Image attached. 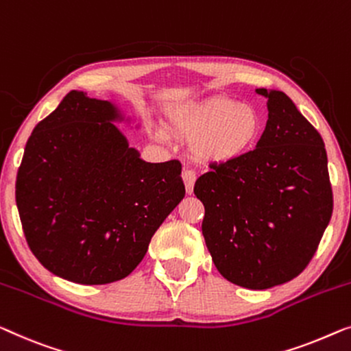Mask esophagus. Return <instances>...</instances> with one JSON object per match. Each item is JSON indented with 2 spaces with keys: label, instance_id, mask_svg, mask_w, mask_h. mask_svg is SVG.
I'll return each mask as SVG.
<instances>
[{
  "label": "esophagus",
  "instance_id": "esophagus-1",
  "mask_svg": "<svg viewBox=\"0 0 351 351\" xmlns=\"http://www.w3.org/2000/svg\"><path fill=\"white\" fill-rule=\"evenodd\" d=\"M182 177H184V184H185L186 193H188V195H191L193 186H195V182H196L195 171H191V169H188V167H185V169L182 171Z\"/></svg>",
  "mask_w": 351,
  "mask_h": 351
}]
</instances>
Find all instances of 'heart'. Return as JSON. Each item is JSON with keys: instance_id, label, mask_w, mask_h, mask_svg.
Here are the masks:
<instances>
[{"instance_id": "heart-1", "label": "heart", "mask_w": 351, "mask_h": 351, "mask_svg": "<svg viewBox=\"0 0 351 351\" xmlns=\"http://www.w3.org/2000/svg\"><path fill=\"white\" fill-rule=\"evenodd\" d=\"M172 126L186 139H195L193 152L202 161H230L256 144L263 119L252 104L228 96H213L186 106L172 115ZM163 139V133H156Z\"/></svg>"}]
</instances>
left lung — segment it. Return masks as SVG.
Returning a JSON list of instances; mask_svg holds the SVG:
<instances>
[{"mask_svg":"<svg viewBox=\"0 0 351 351\" xmlns=\"http://www.w3.org/2000/svg\"><path fill=\"white\" fill-rule=\"evenodd\" d=\"M267 98L256 149L212 163L195 184L204 204L202 234L226 280L267 289L298 277L332 215V188L322 136L283 91Z\"/></svg>","mask_w":351,"mask_h":351,"instance_id":"left-lung-1","label":"left lung"}]
</instances>
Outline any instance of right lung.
Listing matches in <instances>:
<instances>
[{
    "label": "right lung",
    "instance_id": "1",
    "mask_svg": "<svg viewBox=\"0 0 351 351\" xmlns=\"http://www.w3.org/2000/svg\"><path fill=\"white\" fill-rule=\"evenodd\" d=\"M114 120L109 101L69 91L33 130L15 182L29 250L82 285L130 276L185 196L180 161L141 160Z\"/></svg>",
    "mask_w": 351,
    "mask_h": 351
}]
</instances>
